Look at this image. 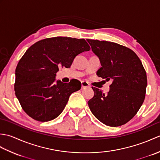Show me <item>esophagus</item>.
Returning <instances> with one entry per match:
<instances>
[{"mask_svg": "<svg viewBox=\"0 0 160 160\" xmlns=\"http://www.w3.org/2000/svg\"><path fill=\"white\" fill-rule=\"evenodd\" d=\"M81 86H82V89H84V88H86V87H89V84L88 82L82 81V82H81Z\"/></svg>", "mask_w": 160, "mask_h": 160, "instance_id": "1", "label": "esophagus"}]
</instances>
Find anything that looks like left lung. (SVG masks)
Instances as JSON below:
<instances>
[{
  "label": "left lung",
  "mask_w": 160,
  "mask_h": 160,
  "mask_svg": "<svg viewBox=\"0 0 160 160\" xmlns=\"http://www.w3.org/2000/svg\"><path fill=\"white\" fill-rule=\"evenodd\" d=\"M102 67L99 77L112 80L107 94L92 87L94 96L88 101L91 111L107 126L123 125L133 118L143 104L147 86V73L133 51L119 44L87 39Z\"/></svg>",
  "instance_id": "8db88e82"
}]
</instances>
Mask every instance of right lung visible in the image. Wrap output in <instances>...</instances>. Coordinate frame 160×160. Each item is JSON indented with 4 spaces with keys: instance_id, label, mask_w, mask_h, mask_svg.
Segmentation results:
<instances>
[{
    "instance_id": "obj_1",
    "label": "right lung",
    "mask_w": 160,
    "mask_h": 160,
    "mask_svg": "<svg viewBox=\"0 0 160 160\" xmlns=\"http://www.w3.org/2000/svg\"><path fill=\"white\" fill-rule=\"evenodd\" d=\"M90 50L84 39L54 37L36 42L26 51L16 69L14 91L22 109L39 122L62 113L70 95L80 89L78 80H56L60 67L69 68L76 56Z\"/></svg>"
}]
</instances>
